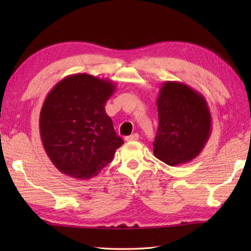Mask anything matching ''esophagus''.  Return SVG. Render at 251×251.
<instances>
[{
    "label": "esophagus",
    "instance_id": "1",
    "mask_svg": "<svg viewBox=\"0 0 251 251\" xmlns=\"http://www.w3.org/2000/svg\"><path fill=\"white\" fill-rule=\"evenodd\" d=\"M138 139H139V135H138V134H132L130 136L125 137L126 141H137Z\"/></svg>",
    "mask_w": 251,
    "mask_h": 251
}]
</instances>
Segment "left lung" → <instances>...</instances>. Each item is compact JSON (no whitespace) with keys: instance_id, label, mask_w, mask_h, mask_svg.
I'll return each instance as SVG.
<instances>
[{"instance_id":"obj_1","label":"left lung","mask_w":251,"mask_h":251,"mask_svg":"<svg viewBox=\"0 0 251 251\" xmlns=\"http://www.w3.org/2000/svg\"><path fill=\"white\" fill-rule=\"evenodd\" d=\"M156 104L155 157L177 166L199 156L211 135V115L204 96L183 83L167 81L159 88Z\"/></svg>"}]
</instances>
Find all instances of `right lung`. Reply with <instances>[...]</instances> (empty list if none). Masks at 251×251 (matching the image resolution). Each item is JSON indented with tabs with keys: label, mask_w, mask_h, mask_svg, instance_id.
Instances as JSON below:
<instances>
[{
	"label": "right lung",
	"mask_w": 251,
	"mask_h": 251,
	"mask_svg": "<svg viewBox=\"0 0 251 251\" xmlns=\"http://www.w3.org/2000/svg\"><path fill=\"white\" fill-rule=\"evenodd\" d=\"M116 85L86 73L66 76L47 95L40 113L45 152L62 174L96 177L124 141L117 136L104 105Z\"/></svg>",
	"instance_id": "obj_1"
}]
</instances>
